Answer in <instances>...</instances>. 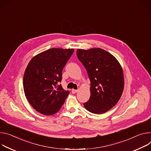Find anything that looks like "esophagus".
Returning a JSON list of instances; mask_svg holds the SVG:
<instances>
[{"mask_svg": "<svg viewBox=\"0 0 151 151\" xmlns=\"http://www.w3.org/2000/svg\"><path fill=\"white\" fill-rule=\"evenodd\" d=\"M71 92H72L73 93H76V92H78V90H76V89H72Z\"/></svg>", "mask_w": 151, "mask_h": 151, "instance_id": "1", "label": "esophagus"}]
</instances>
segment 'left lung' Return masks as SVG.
<instances>
[{"label":"left lung","mask_w":151,"mask_h":151,"mask_svg":"<svg viewBox=\"0 0 151 151\" xmlns=\"http://www.w3.org/2000/svg\"><path fill=\"white\" fill-rule=\"evenodd\" d=\"M77 56L91 80V96L84 106L92 113H104L122 96L124 87L122 66L114 56L100 48L77 49Z\"/></svg>","instance_id":"obj_1"}]
</instances>
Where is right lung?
Instances as JSON below:
<instances>
[{"label": "right lung", "mask_w": 151, "mask_h": 151, "mask_svg": "<svg viewBox=\"0 0 151 151\" xmlns=\"http://www.w3.org/2000/svg\"><path fill=\"white\" fill-rule=\"evenodd\" d=\"M73 48H52L42 52L29 62L23 77V89L30 104L46 116L57 113L70 93L61 81L62 70L73 55Z\"/></svg>", "instance_id": "right-lung-1"}]
</instances>
